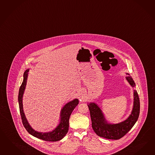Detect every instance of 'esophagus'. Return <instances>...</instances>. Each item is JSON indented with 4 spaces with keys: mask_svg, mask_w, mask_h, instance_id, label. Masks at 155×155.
Segmentation results:
<instances>
[{
    "mask_svg": "<svg viewBox=\"0 0 155 155\" xmlns=\"http://www.w3.org/2000/svg\"><path fill=\"white\" fill-rule=\"evenodd\" d=\"M78 98L80 99V100L81 101H84V96H82V95H81V94H80V95H78Z\"/></svg>",
    "mask_w": 155,
    "mask_h": 155,
    "instance_id": "34e87169",
    "label": "esophagus"
}]
</instances>
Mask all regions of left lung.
I'll return each instance as SVG.
<instances>
[{"label":"left lung","mask_w":155,"mask_h":155,"mask_svg":"<svg viewBox=\"0 0 155 155\" xmlns=\"http://www.w3.org/2000/svg\"><path fill=\"white\" fill-rule=\"evenodd\" d=\"M126 80L132 87H135V84L132 77L126 73ZM92 122V127L98 136L103 138L117 140L127 134L138 120L140 112V101L138 92L134 90V102L131 113L125 121L111 124L107 121L99 107L95 103H87Z\"/></svg>","instance_id":"left-lung-1"}]
</instances>
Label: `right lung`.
Wrapping results in <instances>:
<instances>
[{
	"mask_svg": "<svg viewBox=\"0 0 155 155\" xmlns=\"http://www.w3.org/2000/svg\"><path fill=\"white\" fill-rule=\"evenodd\" d=\"M29 69H27L24 72V80L21 84L20 88L18 92V101L19 104V108L20 112L21 114L22 122L25 127L26 130L28 132L36 138H39L43 140L48 141V142H56L62 139L67 134L68 129H69V120L70 116L72 113L73 110L77 107V105L79 103V101L77 99H74V100L68 102L65 105L61 110L60 112V118L59 125L54 128V130L52 131L43 133V132H38L33 129L30 125L29 122L28 121L26 118L25 117V113L23 110V104H22V97L24 93L28 72Z\"/></svg>",
	"mask_w": 155,
	"mask_h": 155,
	"instance_id": "add662e5",
	"label": "right lung"
}]
</instances>
